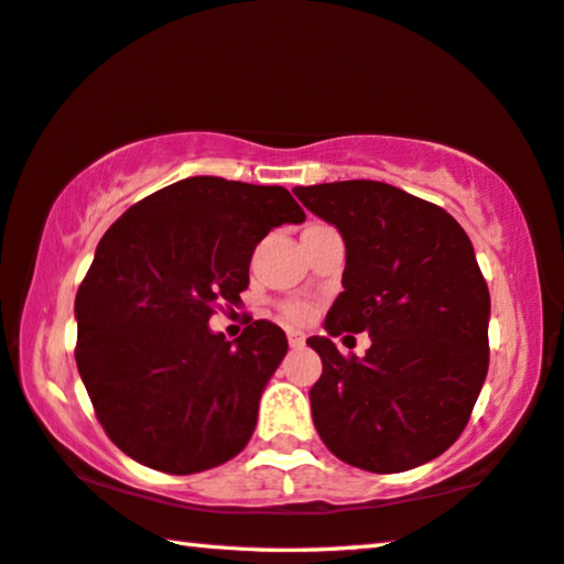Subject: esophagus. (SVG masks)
I'll return each instance as SVG.
<instances>
[{
  "label": "esophagus",
  "mask_w": 564,
  "mask_h": 564,
  "mask_svg": "<svg viewBox=\"0 0 564 564\" xmlns=\"http://www.w3.org/2000/svg\"><path fill=\"white\" fill-rule=\"evenodd\" d=\"M289 345L291 347H303L305 345V335L299 330H289Z\"/></svg>",
  "instance_id": "esophagus-1"
}]
</instances>
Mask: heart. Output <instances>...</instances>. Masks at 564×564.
<instances>
[{
  "label": "heart",
  "instance_id": "obj_1",
  "mask_svg": "<svg viewBox=\"0 0 564 564\" xmlns=\"http://www.w3.org/2000/svg\"><path fill=\"white\" fill-rule=\"evenodd\" d=\"M285 315H289L295 323H305V321H311L313 311H311V305H305V303H289L285 305Z\"/></svg>",
  "mask_w": 564,
  "mask_h": 564
}]
</instances>
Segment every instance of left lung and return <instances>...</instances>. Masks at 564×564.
I'll use <instances>...</instances> for the list:
<instances>
[{
    "mask_svg": "<svg viewBox=\"0 0 564 564\" xmlns=\"http://www.w3.org/2000/svg\"><path fill=\"white\" fill-rule=\"evenodd\" d=\"M345 241L343 293L308 345L317 434L345 464L399 474L442 456L464 432L488 372L490 295L452 214L399 187L347 180L295 187ZM367 332L365 358L332 337ZM352 337V335H345Z\"/></svg>",
    "mask_w": 564,
    "mask_h": 564,
    "instance_id": "8db88e82",
    "label": "left lung"
}]
</instances>
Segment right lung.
Instances as JSON below:
<instances>
[{"label":"right lung","mask_w":564,"mask_h":564,"mask_svg":"<svg viewBox=\"0 0 564 564\" xmlns=\"http://www.w3.org/2000/svg\"><path fill=\"white\" fill-rule=\"evenodd\" d=\"M305 214L283 187L187 177L150 194L100 239L76 293V365L110 442L165 474L237 456L289 352L279 325L253 321L229 343L214 301L239 303L251 253Z\"/></svg>","instance_id":"add662e5"}]
</instances>
